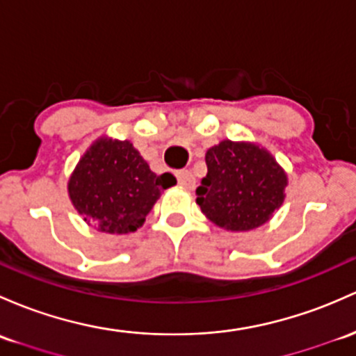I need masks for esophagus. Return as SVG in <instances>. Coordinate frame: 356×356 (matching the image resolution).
<instances>
[{
  "label": "esophagus",
  "instance_id": "1",
  "mask_svg": "<svg viewBox=\"0 0 356 356\" xmlns=\"http://www.w3.org/2000/svg\"><path fill=\"white\" fill-rule=\"evenodd\" d=\"M177 179H178V185L183 186V188L186 190L195 188V177L192 175V171H186V170L178 171Z\"/></svg>",
  "mask_w": 356,
  "mask_h": 356
}]
</instances>
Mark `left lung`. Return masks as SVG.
I'll use <instances>...</instances> for the list:
<instances>
[{"mask_svg": "<svg viewBox=\"0 0 356 356\" xmlns=\"http://www.w3.org/2000/svg\"><path fill=\"white\" fill-rule=\"evenodd\" d=\"M207 177L197 188L202 213L231 232L266 224L284 204L289 177L266 147L224 139L205 152Z\"/></svg>", "mask_w": 356, "mask_h": 356, "instance_id": "8db88e82", "label": "left lung"}]
</instances>
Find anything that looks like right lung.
<instances>
[{
  "instance_id": "add662e5",
  "label": "right lung",
  "mask_w": 356,
  "mask_h": 356,
  "mask_svg": "<svg viewBox=\"0 0 356 356\" xmlns=\"http://www.w3.org/2000/svg\"><path fill=\"white\" fill-rule=\"evenodd\" d=\"M177 185L171 173H152L131 140L102 136L79 158L67 179L72 207L106 234L143 227L161 193Z\"/></svg>"
}]
</instances>
